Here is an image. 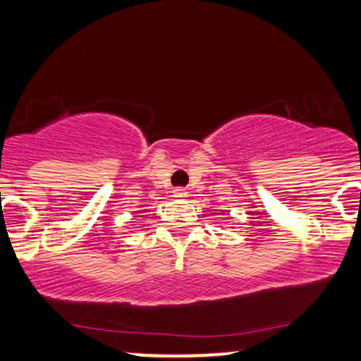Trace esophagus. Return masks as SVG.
Masks as SVG:
<instances>
[{
    "label": "esophagus",
    "instance_id": "1",
    "mask_svg": "<svg viewBox=\"0 0 361 361\" xmlns=\"http://www.w3.org/2000/svg\"><path fill=\"white\" fill-rule=\"evenodd\" d=\"M173 195H175L176 198H186V195L188 193H186V190H183V188H176L175 192H173Z\"/></svg>",
    "mask_w": 361,
    "mask_h": 361
}]
</instances>
